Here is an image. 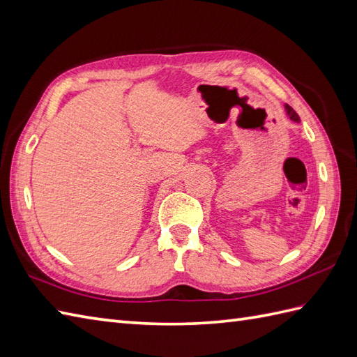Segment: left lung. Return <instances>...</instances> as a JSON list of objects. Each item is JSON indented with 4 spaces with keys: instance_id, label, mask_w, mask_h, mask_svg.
<instances>
[{
    "instance_id": "8db88e82",
    "label": "left lung",
    "mask_w": 357,
    "mask_h": 357,
    "mask_svg": "<svg viewBox=\"0 0 357 357\" xmlns=\"http://www.w3.org/2000/svg\"><path fill=\"white\" fill-rule=\"evenodd\" d=\"M284 107H286V114L289 115V119H291V120L295 121V123H300V117H298V114L292 109V107L289 106V105H286Z\"/></svg>"
}]
</instances>
